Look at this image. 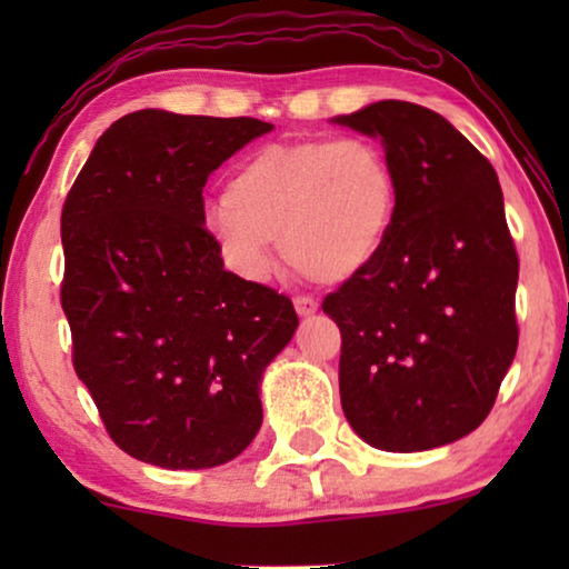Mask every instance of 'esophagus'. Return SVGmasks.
<instances>
[{"label": "esophagus", "mask_w": 569, "mask_h": 569, "mask_svg": "<svg viewBox=\"0 0 569 569\" xmlns=\"http://www.w3.org/2000/svg\"><path fill=\"white\" fill-rule=\"evenodd\" d=\"M295 310H298L300 318H310L318 310V302L310 300V298H298V300H295Z\"/></svg>", "instance_id": "obj_1"}]
</instances>
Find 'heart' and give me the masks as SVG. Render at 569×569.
Listing matches in <instances>:
<instances>
[{"instance_id": "heart-1", "label": "heart", "mask_w": 569, "mask_h": 569, "mask_svg": "<svg viewBox=\"0 0 569 569\" xmlns=\"http://www.w3.org/2000/svg\"><path fill=\"white\" fill-rule=\"evenodd\" d=\"M399 176L370 139H302L263 144L232 170L224 201L207 207L204 224L222 259L261 282L284 259L318 284L362 277L393 236Z\"/></svg>"}]
</instances>
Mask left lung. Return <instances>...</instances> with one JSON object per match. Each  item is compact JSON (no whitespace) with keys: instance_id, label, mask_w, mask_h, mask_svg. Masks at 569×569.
I'll use <instances>...</instances> for the list:
<instances>
[{"instance_id":"left-lung-1","label":"left lung","mask_w":569,"mask_h":569,"mask_svg":"<svg viewBox=\"0 0 569 569\" xmlns=\"http://www.w3.org/2000/svg\"><path fill=\"white\" fill-rule=\"evenodd\" d=\"M331 123L380 139L401 191L383 256L323 300L341 331V409L378 450L448 446L485 422L518 349L500 181L430 108L378 100Z\"/></svg>"}]
</instances>
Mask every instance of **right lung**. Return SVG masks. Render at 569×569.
<instances>
[{
    "label": "right lung",
    "instance_id": "right-lung-1",
    "mask_svg": "<svg viewBox=\"0 0 569 569\" xmlns=\"http://www.w3.org/2000/svg\"><path fill=\"white\" fill-rule=\"evenodd\" d=\"M271 129L134 111L103 131L61 209L77 378L116 446L144 463L212 469L261 427V378L298 313L284 295L224 269L201 191Z\"/></svg>",
    "mask_w": 569,
    "mask_h": 569
}]
</instances>
